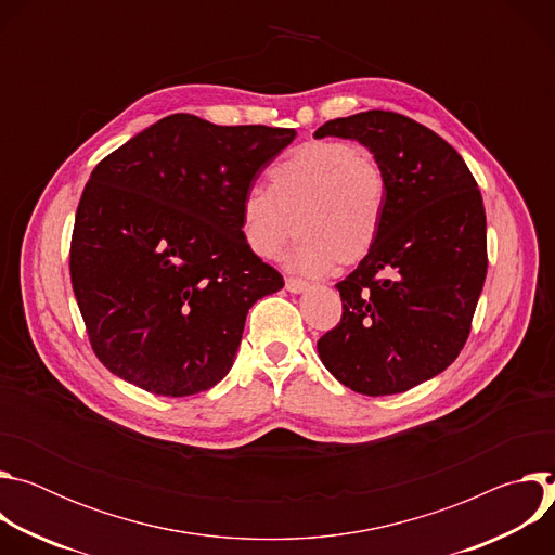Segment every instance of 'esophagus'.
I'll return each mask as SVG.
<instances>
[{"mask_svg":"<svg viewBox=\"0 0 555 555\" xmlns=\"http://www.w3.org/2000/svg\"><path fill=\"white\" fill-rule=\"evenodd\" d=\"M309 285L305 281H298V279H285V289L292 292V294H300L305 292Z\"/></svg>","mask_w":555,"mask_h":555,"instance_id":"34e87169","label":"esophagus"}]
</instances>
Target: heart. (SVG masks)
I'll return each instance as SVG.
<instances>
[{
	"instance_id": "obj_1",
	"label": "heart",
	"mask_w": 555,
	"mask_h": 555,
	"mask_svg": "<svg viewBox=\"0 0 555 555\" xmlns=\"http://www.w3.org/2000/svg\"><path fill=\"white\" fill-rule=\"evenodd\" d=\"M270 189L253 186L242 199V234L261 259H274L298 236L287 263L321 274L334 263H360L375 246L386 176L375 157L351 142L321 140L294 149L270 173Z\"/></svg>"
}]
</instances>
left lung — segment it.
<instances>
[{"mask_svg": "<svg viewBox=\"0 0 555 555\" xmlns=\"http://www.w3.org/2000/svg\"><path fill=\"white\" fill-rule=\"evenodd\" d=\"M327 135L373 153L386 208L373 250L336 285L343 319L319 356L356 392H404L446 371L467 340L488 274L483 197L463 157L402 114L371 109L313 133Z\"/></svg>", "mask_w": 555, "mask_h": 555, "instance_id": "8db88e82", "label": "left lung"}]
</instances>
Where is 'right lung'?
I'll list each match as a JSON object with an SVG mask.
<instances>
[{"label": "right lung", "instance_id": "add662e5", "mask_svg": "<svg viewBox=\"0 0 555 555\" xmlns=\"http://www.w3.org/2000/svg\"><path fill=\"white\" fill-rule=\"evenodd\" d=\"M294 129L173 114L109 153L76 208L69 276L99 360L165 398L212 388L250 307L283 287L242 234V199Z\"/></svg>", "mask_w": 555, "mask_h": 555}]
</instances>
